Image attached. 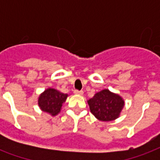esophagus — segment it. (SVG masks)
Returning a JSON list of instances; mask_svg holds the SVG:
<instances>
[{
  "instance_id": "esophagus-1",
  "label": "esophagus",
  "mask_w": 160,
  "mask_h": 160,
  "mask_svg": "<svg viewBox=\"0 0 160 160\" xmlns=\"http://www.w3.org/2000/svg\"><path fill=\"white\" fill-rule=\"evenodd\" d=\"M73 93L76 94V95H83V91H78V90H74Z\"/></svg>"
}]
</instances>
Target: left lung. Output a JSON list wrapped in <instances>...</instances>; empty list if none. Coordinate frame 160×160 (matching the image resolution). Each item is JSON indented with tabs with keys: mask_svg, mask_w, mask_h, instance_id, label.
Returning a JSON list of instances; mask_svg holds the SVG:
<instances>
[{
	"mask_svg": "<svg viewBox=\"0 0 160 160\" xmlns=\"http://www.w3.org/2000/svg\"><path fill=\"white\" fill-rule=\"evenodd\" d=\"M90 111L98 120L111 122L118 119L124 107V99L109 89L98 92L87 100Z\"/></svg>",
	"mask_w": 160,
	"mask_h": 160,
	"instance_id": "1",
	"label": "left lung"
}]
</instances>
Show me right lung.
I'll use <instances>...</instances> for the list:
<instances>
[{
  "instance_id": "1",
  "label": "right lung",
  "mask_w": 160,
  "mask_h": 160,
  "mask_svg": "<svg viewBox=\"0 0 160 160\" xmlns=\"http://www.w3.org/2000/svg\"><path fill=\"white\" fill-rule=\"evenodd\" d=\"M68 95L49 87L40 94L38 98V104L40 110L52 117H56L62 111L63 104L66 102Z\"/></svg>"
}]
</instances>
